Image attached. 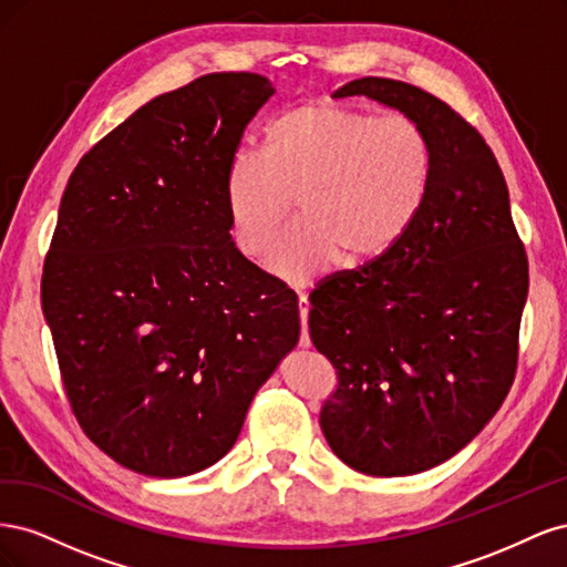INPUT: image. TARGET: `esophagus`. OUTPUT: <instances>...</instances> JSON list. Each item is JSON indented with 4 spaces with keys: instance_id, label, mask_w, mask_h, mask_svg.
I'll return each instance as SVG.
<instances>
[{
    "instance_id": "esophagus-1",
    "label": "esophagus",
    "mask_w": 567,
    "mask_h": 567,
    "mask_svg": "<svg viewBox=\"0 0 567 567\" xmlns=\"http://www.w3.org/2000/svg\"><path fill=\"white\" fill-rule=\"evenodd\" d=\"M298 310H300V348H310L312 346V338H310V329H307V315H310V300L307 296H298Z\"/></svg>"
}]
</instances>
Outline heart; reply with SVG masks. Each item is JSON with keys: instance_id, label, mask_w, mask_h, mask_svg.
Wrapping results in <instances>:
<instances>
[{"instance_id": "1", "label": "heart", "mask_w": 567, "mask_h": 567, "mask_svg": "<svg viewBox=\"0 0 567 567\" xmlns=\"http://www.w3.org/2000/svg\"><path fill=\"white\" fill-rule=\"evenodd\" d=\"M435 179L421 123L342 101H307L267 127V148L241 144L225 177L227 215L244 255L265 257L293 208L302 215L269 257V271L305 286L342 255L350 265L390 252L416 225Z\"/></svg>"}]
</instances>
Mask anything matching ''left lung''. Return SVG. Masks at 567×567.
Here are the masks:
<instances>
[{
	"instance_id": "obj_1",
	"label": "left lung",
	"mask_w": 567,
	"mask_h": 567,
	"mask_svg": "<svg viewBox=\"0 0 567 567\" xmlns=\"http://www.w3.org/2000/svg\"><path fill=\"white\" fill-rule=\"evenodd\" d=\"M427 132L435 179L419 221L390 252L323 279L310 338L336 369L319 423L350 468L400 477L440 466L483 431L516 379L527 255L492 148L431 92L352 80Z\"/></svg>"
}]
</instances>
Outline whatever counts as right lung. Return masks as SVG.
Returning <instances> with one entry per match:
<instances>
[{"label": "right lung", "mask_w": 567, "mask_h": 567, "mask_svg": "<svg viewBox=\"0 0 567 567\" xmlns=\"http://www.w3.org/2000/svg\"><path fill=\"white\" fill-rule=\"evenodd\" d=\"M271 94L257 73L196 78L96 142L63 192L44 319L84 435L134 473L213 466L298 342V296L234 246L225 196Z\"/></svg>", "instance_id": "obj_1"}]
</instances>
